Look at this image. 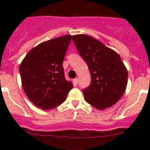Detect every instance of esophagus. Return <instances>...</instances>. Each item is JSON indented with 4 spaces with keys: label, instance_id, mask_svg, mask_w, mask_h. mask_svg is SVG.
Wrapping results in <instances>:
<instances>
[{
    "label": "esophagus",
    "instance_id": "1",
    "mask_svg": "<svg viewBox=\"0 0 150 150\" xmlns=\"http://www.w3.org/2000/svg\"><path fill=\"white\" fill-rule=\"evenodd\" d=\"M73 83H74V86H76L78 84V78H75V79L73 80Z\"/></svg>",
    "mask_w": 150,
    "mask_h": 150
}]
</instances>
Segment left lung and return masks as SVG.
<instances>
[{
	"label": "left lung",
	"mask_w": 150,
	"mask_h": 150,
	"mask_svg": "<svg viewBox=\"0 0 150 150\" xmlns=\"http://www.w3.org/2000/svg\"><path fill=\"white\" fill-rule=\"evenodd\" d=\"M72 39L91 73V84L83 91L85 100L100 110L112 107L122 98L128 82L120 55L91 36L76 34Z\"/></svg>",
	"instance_id": "8db88e82"
}]
</instances>
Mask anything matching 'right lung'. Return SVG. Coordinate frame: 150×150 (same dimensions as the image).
<instances>
[{
    "mask_svg": "<svg viewBox=\"0 0 150 150\" xmlns=\"http://www.w3.org/2000/svg\"><path fill=\"white\" fill-rule=\"evenodd\" d=\"M71 35L45 41L28 52L19 66L24 91L29 100L42 110L62 104L73 88L64 74V58Z\"/></svg>",
    "mask_w": 150,
    "mask_h": 150,
    "instance_id": "add662e5",
    "label": "right lung"
}]
</instances>
